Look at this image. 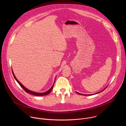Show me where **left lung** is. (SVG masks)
<instances>
[{"label": "left lung", "mask_w": 126, "mask_h": 126, "mask_svg": "<svg viewBox=\"0 0 126 126\" xmlns=\"http://www.w3.org/2000/svg\"><path fill=\"white\" fill-rule=\"evenodd\" d=\"M106 88H105V89H106ZM105 89H104V90H103L102 91H101L99 92L96 93H95V94H98V93H100V92H102L103 91H104V90H105ZM77 93L78 94H81V95H92V94H89V95L88 94V95H87V94H80V93H78V92H77Z\"/></svg>", "instance_id": "8db88e82"}]
</instances>
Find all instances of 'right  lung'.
Returning <instances> with one entry per match:
<instances>
[{
	"label": "right lung",
	"mask_w": 126,
	"mask_h": 126,
	"mask_svg": "<svg viewBox=\"0 0 126 126\" xmlns=\"http://www.w3.org/2000/svg\"><path fill=\"white\" fill-rule=\"evenodd\" d=\"M12 72H13V75H14V78H15V79H16V80L17 81V82H18V84L21 86V87H22L24 90H25V91L26 92H27V93H29V94H33V95H36V96H43V95H45L48 94H49V93H50V92L52 90V88H53V86H54V83L53 84V85H52V86L51 87V88H50L49 90H48L47 91V92H45V93H36V92H33V91H32L28 90V89H27L25 87H24V86L18 81V80H17V79L16 78V76H15L14 73H13V70H12Z\"/></svg>",
	"instance_id": "add662e5"
}]
</instances>
